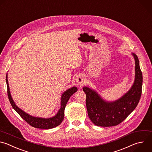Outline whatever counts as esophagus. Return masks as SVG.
Here are the masks:
<instances>
[{
    "instance_id": "1",
    "label": "esophagus",
    "mask_w": 152,
    "mask_h": 152,
    "mask_svg": "<svg viewBox=\"0 0 152 152\" xmlns=\"http://www.w3.org/2000/svg\"><path fill=\"white\" fill-rule=\"evenodd\" d=\"M77 83L78 85H83L84 83V78L82 76L78 77L77 78Z\"/></svg>"
}]
</instances>
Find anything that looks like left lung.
I'll return each mask as SVG.
<instances>
[{
  "label": "left lung",
  "instance_id": "1",
  "mask_svg": "<svg viewBox=\"0 0 152 152\" xmlns=\"http://www.w3.org/2000/svg\"><path fill=\"white\" fill-rule=\"evenodd\" d=\"M135 60V79L130 89L118 100H104L94 90L84 87L86 107L91 122L99 126H112L122 122L135 109L141 95L142 75L137 56L131 53Z\"/></svg>",
  "mask_w": 152,
  "mask_h": 152
}]
</instances>
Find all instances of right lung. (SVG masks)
<instances>
[{"instance_id":"1","label":"right lung","mask_w":152,"mask_h":152,"mask_svg":"<svg viewBox=\"0 0 152 152\" xmlns=\"http://www.w3.org/2000/svg\"><path fill=\"white\" fill-rule=\"evenodd\" d=\"M6 81L8 87V96L12 107L21 116V117L31 126L40 129H50L55 128L61 124L64 118V110L66 104H67V102L69 100L70 97L78 90L76 87H72L64 91L61 96V107L56 115L51 118H44L31 116L18 107L15 103L11 94L8 80V74H7L6 77Z\"/></svg>"}]
</instances>
